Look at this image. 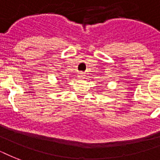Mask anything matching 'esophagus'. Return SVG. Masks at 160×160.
Returning a JSON list of instances; mask_svg holds the SVG:
<instances>
[{"mask_svg":"<svg viewBox=\"0 0 160 160\" xmlns=\"http://www.w3.org/2000/svg\"><path fill=\"white\" fill-rule=\"evenodd\" d=\"M77 77L79 78L80 80H82V79H84V78H85V74H84V73H82V72L78 73Z\"/></svg>","mask_w":160,"mask_h":160,"instance_id":"obj_1","label":"esophagus"}]
</instances>
